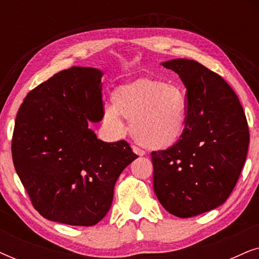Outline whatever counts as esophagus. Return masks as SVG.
Instances as JSON below:
<instances>
[{
  "label": "esophagus",
  "instance_id": "obj_1",
  "mask_svg": "<svg viewBox=\"0 0 259 259\" xmlns=\"http://www.w3.org/2000/svg\"><path fill=\"white\" fill-rule=\"evenodd\" d=\"M132 148H133V152H134V153L139 155V157H143V155H145V151H144V150H141V148H139L138 146H133Z\"/></svg>",
  "mask_w": 259,
  "mask_h": 259
}]
</instances>
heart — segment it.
Wrapping results in <instances>:
<instances>
[{
    "label": "heart",
    "instance_id": "obj_1",
    "mask_svg": "<svg viewBox=\"0 0 259 259\" xmlns=\"http://www.w3.org/2000/svg\"><path fill=\"white\" fill-rule=\"evenodd\" d=\"M105 121L122 128L120 116L130 121L134 140L152 151H165L179 143L187 126L186 92L177 83L155 77H140L115 88Z\"/></svg>",
    "mask_w": 259,
    "mask_h": 259
}]
</instances>
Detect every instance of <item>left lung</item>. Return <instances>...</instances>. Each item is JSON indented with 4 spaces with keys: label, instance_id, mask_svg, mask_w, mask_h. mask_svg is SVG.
<instances>
[{
    "label": "left lung",
    "instance_id": "8db88e82",
    "mask_svg": "<svg viewBox=\"0 0 259 259\" xmlns=\"http://www.w3.org/2000/svg\"><path fill=\"white\" fill-rule=\"evenodd\" d=\"M186 87L189 116L178 144L152 152L153 189L169 213L190 218L221 206L235 189L249 148V127L228 82L199 62H162Z\"/></svg>",
    "mask_w": 259,
    "mask_h": 259
}]
</instances>
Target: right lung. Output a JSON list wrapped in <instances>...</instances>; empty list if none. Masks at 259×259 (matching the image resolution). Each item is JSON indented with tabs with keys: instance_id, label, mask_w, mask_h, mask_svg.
<instances>
[{
	"instance_id": "1",
	"label": "right lung",
	"mask_w": 259,
	"mask_h": 259,
	"mask_svg": "<svg viewBox=\"0 0 259 259\" xmlns=\"http://www.w3.org/2000/svg\"><path fill=\"white\" fill-rule=\"evenodd\" d=\"M102 72L61 70L24 98L13 162L31 204L48 221L92 226L107 214L119 176L138 158L125 140L104 143L88 121L104 118Z\"/></svg>"
}]
</instances>
